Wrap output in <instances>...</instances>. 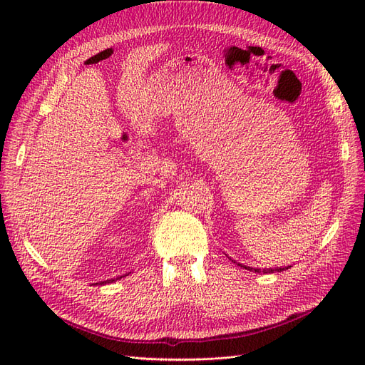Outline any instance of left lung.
I'll return each instance as SVG.
<instances>
[{"label":"left lung","instance_id":"1","mask_svg":"<svg viewBox=\"0 0 365 365\" xmlns=\"http://www.w3.org/2000/svg\"><path fill=\"white\" fill-rule=\"evenodd\" d=\"M235 263H237V262H235ZM237 267H240V268H245V269H248V271H254V272H263V274H268V272H282V271H284V269H288V268H275V269H272V268H268V269H260V268H251V267H245V264H242V263H237Z\"/></svg>","mask_w":365,"mask_h":365}]
</instances>
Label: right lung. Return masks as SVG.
Returning a JSON list of instances; mask_svg holds the SVG:
<instances>
[{
  "label": "right lung",
  "instance_id": "add662e5",
  "mask_svg": "<svg viewBox=\"0 0 365 365\" xmlns=\"http://www.w3.org/2000/svg\"><path fill=\"white\" fill-rule=\"evenodd\" d=\"M121 277H123V275H121ZM121 277H117V279H121ZM111 282H115L114 279H111V280H105V282H101V284H106V283H111ZM97 284V283H96Z\"/></svg>",
  "mask_w": 365,
  "mask_h": 365
}]
</instances>
